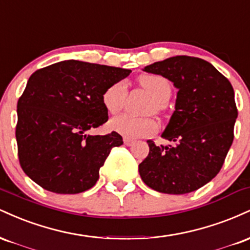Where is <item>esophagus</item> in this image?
Wrapping results in <instances>:
<instances>
[{
	"label": "esophagus",
	"instance_id": "34e87169",
	"mask_svg": "<svg viewBox=\"0 0 250 250\" xmlns=\"http://www.w3.org/2000/svg\"><path fill=\"white\" fill-rule=\"evenodd\" d=\"M123 142H125V146H131L134 143V140L129 139V137H123Z\"/></svg>",
	"mask_w": 250,
	"mask_h": 250
}]
</instances>
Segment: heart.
<instances>
[{
    "label": "heart",
    "mask_w": 250,
    "mask_h": 250,
    "mask_svg": "<svg viewBox=\"0 0 250 250\" xmlns=\"http://www.w3.org/2000/svg\"><path fill=\"white\" fill-rule=\"evenodd\" d=\"M140 85L143 90L153 99L149 110L156 114L165 111L166 103L171 96V85L167 79L160 75H142L139 79ZM128 97V87L125 81H117L109 85L102 95V103L108 113H120L125 108ZM110 128L125 137L149 136L155 133L157 123L151 117H134L130 115H121L114 117L110 121Z\"/></svg>",
    "instance_id": "heart-1"
}]
</instances>
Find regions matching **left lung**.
Here are the masks:
<instances>
[{
	"label": "left lung",
	"mask_w": 250,
	"mask_h": 250,
	"mask_svg": "<svg viewBox=\"0 0 250 250\" xmlns=\"http://www.w3.org/2000/svg\"><path fill=\"white\" fill-rule=\"evenodd\" d=\"M179 89L175 111L162 137L139 165L143 182L165 194L196 190L219 174L234 140L237 108L234 89L214 65L191 56H174L145 67Z\"/></svg>",
	"instance_id": "8db88e82"
}]
</instances>
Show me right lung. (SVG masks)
I'll return each instance as SVG.
<instances>
[{"label":"right lung","instance_id":"obj_1","mask_svg":"<svg viewBox=\"0 0 250 250\" xmlns=\"http://www.w3.org/2000/svg\"><path fill=\"white\" fill-rule=\"evenodd\" d=\"M131 70L82 61H62L36 70L17 102L16 141L21 168L56 194H79L99 180L116 131L88 135L108 121L102 95Z\"/></svg>","mask_w":250,"mask_h":250}]
</instances>
